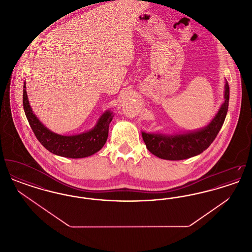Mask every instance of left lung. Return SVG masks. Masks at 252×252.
Listing matches in <instances>:
<instances>
[{
    "label": "left lung",
    "instance_id": "obj_1",
    "mask_svg": "<svg viewBox=\"0 0 252 252\" xmlns=\"http://www.w3.org/2000/svg\"><path fill=\"white\" fill-rule=\"evenodd\" d=\"M229 87L225 85V102L211 124L198 131L164 136L143 132V139L147 149L163 159L180 160L196 156L207 149L220 131L228 112Z\"/></svg>",
    "mask_w": 252,
    "mask_h": 252
}]
</instances>
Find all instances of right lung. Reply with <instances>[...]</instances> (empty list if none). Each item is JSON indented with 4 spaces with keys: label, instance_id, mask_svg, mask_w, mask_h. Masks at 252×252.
Returning <instances> with one entry per match:
<instances>
[{
    "label": "right lung",
    "instance_id": "add662e5",
    "mask_svg": "<svg viewBox=\"0 0 252 252\" xmlns=\"http://www.w3.org/2000/svg\"><path fill=\"white\" fill-rule=\"evenodd\" d=\"M24 88L23 103L26 118L38 142L51 153L65 158H79L94 154L106 144L109 123L113 118L111 112H105L98 121L95 127L91 131L74 136H61L50 131L36 118L29 105L25 82Z\"/></svg>",
    "mask_w": 252,
    "mask_h": 252
}]
</instances>
